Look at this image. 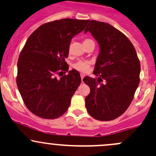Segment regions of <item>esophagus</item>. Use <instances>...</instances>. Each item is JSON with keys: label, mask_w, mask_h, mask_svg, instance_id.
I'll use <instances>...</instances> for the list:
<instances>
[{"label": "esophagus", "mask_w": 156, "mask_h": 156, "mask_svg": "<svg viewBox=\"0 0 156 156\" xmlns=\"http://www.w3.org/2000/svg\"><path fill=\"white\" fill-rule=\"evenodd\" d=\"M83 77H84V75H83V74H81V81H82V80H83Z\"/></svg>", "instance_id": "34e87169"}]
</instances>
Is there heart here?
<instances>
[{"mask_svg":"<svg viewBox=\"0 0 156 156\" xmlns=\"http://www.w3.org/2000/svg\"><path fill=\"white\" fill-rule=\"evenodd\" d=\"M89 41H93V40H91V39H87L83 41V42H89ZM73 67L75 69L78 70V71L81 72V73H86V72L89 69L90 62L80 60V61L76 62V63L73 65Z\"/></svg>","mask_w":156,"mask_h":156,"instance_id":"obj_1","label":"heart"}]
</instances>
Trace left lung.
Wrapping results in <instances>:
<instances>
[{"label":"left lung","mask_w":156,"mask_h":156,"mask_svg":"<svg viewBox=\"0 0 156 156\" xmlns=\"http://www.w3.org/2000/svg\"><path fill=\"white\" fill-rule=\"evenodd\" d=\"M90 32L100 47L93 74L83 82L90 88L85 98L90 115L109 121L122 115L130 105L140 83V64L129 39L105 22L91 20L84 32Z\"/></svg>","instance_id":"1"}]
</instances>
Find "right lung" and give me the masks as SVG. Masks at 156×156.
Returning a JSON list of instances; mask_svg holds the SVG:
<instances>
[{"label":"right lung","mask_w":156,"mask_h":156,"mask_svg":"<svg viewBox=\"0 0 156 156\" xmlns=\"http://www.w3.org/2000/svg\"><path fill=\"white\" fill-rule=\"evenodd\" d=\"M89 20L63 19L43 24L27 39L18 60L16 83L26 107L44 119L63 115L81 82L77 70L68 72L72 38L86 27Z\"/></svg>","instance_id":"1"}]
</instances>
